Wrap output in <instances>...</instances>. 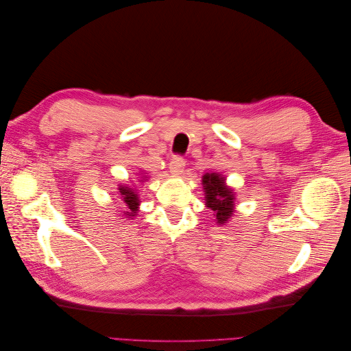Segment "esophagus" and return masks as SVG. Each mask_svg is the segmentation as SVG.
I'll return each mask as SVG.
<instances>
[{"instance_id":"1","label":"esophagus","mask_w":351,"mask_h":351,"mask_svg":"<svg viewBox=\"0 0 351 351\" xmlns=\"http://www.w3.org/2000/svg\"><path fill=\"white\" fill-rule=\"evenodd\" d=\"M184 165H186V161L182 158V156H174L171 159V162H169V171H171L173 174H180L184 171Z\"/></svg>"}]
</instances>
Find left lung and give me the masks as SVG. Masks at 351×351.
<instances>
[{"label": "left lung", "mask_w": 351, "mask_h": 351, "mask_svg": "<svg viewBox=\"0 0 351 351\" xmlns=\"http://www.w3.org/2000/svg\"><path fill=\"white\" fill-rule=\"evenodd\" d=\"M205 190V205L215 215L217 224H227L234 214V190L226 186V178L217 173H206L202 178Z\"/></svg>", "instance_id": "8db88e82"}]
</instances>
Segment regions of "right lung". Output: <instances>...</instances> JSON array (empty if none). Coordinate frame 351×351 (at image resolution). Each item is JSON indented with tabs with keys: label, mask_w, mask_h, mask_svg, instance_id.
<instances>
[{
	"label": "right lung",
	"mask_w": 351,
	"mask_h": 351,
	"mask_svg": "<svg viewBox=\"0 0 351 351\" xmlns=\"http://www.w3.org/2000/svg\"><path fill=\"white\" fill-rule=\"evenodd\" d=\"M142 178H143V182H145L146 176H143ZM141 182H142V180H141ZM119 190H120V192H119L120 193V199L123 200V204L125 205V210L121 212V217H124L125 219L136 217L137 215V210H139V204H141L139 195H137V192H136L133 187H129V186H125V184H120Z\"/></svg>",
	"instance_id": "add662e5"
}]
</instances>
